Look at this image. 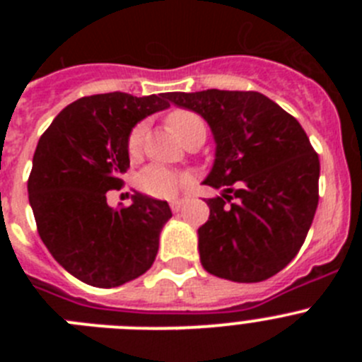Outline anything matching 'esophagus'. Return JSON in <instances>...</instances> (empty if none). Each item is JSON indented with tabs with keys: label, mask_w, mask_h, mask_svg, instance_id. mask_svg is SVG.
Instances as JSON below:
<instances>
[{
	"label": "esophagus",
	"mask_w": 362,
	"mask_h": 362,
	"mask_svg": "<svg viewBox=\"0 0 362 362\" xmlns=\"http://www.w3.org/2000/svg\"><path fill=\"white\" fill-rule=\"evenodd\" d=\"M185 204V199H172L170 201V209L172 212H179L181 210V206Z\"/></svg>",
	"instance_id": "obj_1"
}]
</instances>
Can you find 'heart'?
<instances>
[{
  "mask_svg": "<svg viewBox=\"0 0 362 362\" xmlns=\"http://www.w3.org/2000/svg\"><path fill=\"white\" fill-rule=\"evenodd\" d=\"M166 123L174 130L175 136L179 139H183L185 143H188L192 137L196 136H204V123L197 114L190 110H183V108H177V110H172L168 116H166ZM146 134V123H137L129 134V139H127V148L132 158L139 156L141 152L143 141H145ZM137 185L145 194L152 197H172L174 194H177L179 188L185 185V175H181L179 172L172 170V168H166L161 165H152L148 168L139 174L137 177Z\"/></svg>",
  "mask_w": 362,
  "mask_h": 362,
  "instance_id": "b5f03b06",
  "label": "heart"
}]
</instances>
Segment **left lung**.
<instances>
[{"label": "left lung", "instance_id": "1", "mask_svg": "<svg viewBox=\"0 0 362 362\" xmlns=\"http://www.w3.org/2000/svg\"><path fill=\"white\" fill-rule=\"evenodd\" d=\"M212 129L216 161L203 183L223 194L206 199L197 230L201 264L235 283L276 276L300 250L319 203V156L299 121L252 90L168 92Z\"/></svg>", "mask_w": 362, "mask_h": 362}]
</instances>
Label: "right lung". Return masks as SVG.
I'll return each mask as SVG.
<instances>
[{
  "instance_id": "right-lung-1",
  "label": "right lung",
  "mask_w": 362,
  "mask_h": 362,
  "mask_svg": "<svg viewBox=\"0 0 362 362\" xmlns=\"http://www.w3.org/2000/svg\"><path fill=\"white\" fill-rule=\"evenodd\" d=\"M170 107L165 94H95L63 108L40 137L28 175V201L41 241L69 274L98 288L143 276L172 217L166 201L136 194L110 209L108 190L123 187L127 139L137 121Z\"/></svg>"
}]
</instances>
